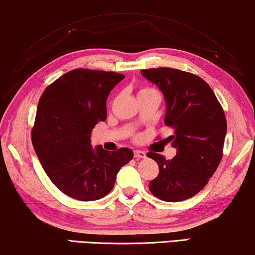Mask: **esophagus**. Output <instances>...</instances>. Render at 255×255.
<instances>
[{"instance_id":"esophagus-1","label":"esophagus","mask_w":255,"mask_h":255,"mask_svg":"<svg viewBox=\"0 0 255 255\" xmlns=\"http://www.w3.org/2000/svg\"><path fill=\"white\" fill-rule=\"evenodd\" d=\"M133 155H134V157L136 159L146 157V152L142 151V150H134V151H133Z\"/></svg>"}]
</instances>
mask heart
<instances>
[{
  "label": "heart",
  "instance_id": "obj_1",
  "mask_svg": "<svg viewBox=\"0 0 255 255\" xmlns=\"http://www.w3.org/2000/svg\"><path fill=\"white\" fill-rule=\"evenodd\" d=\"M148 91H152V90L151 89H141L139 93H143V92H148Z\"/></svg>",
  "mask_w": 255,
  "mask_h": 255
}]
</instances>
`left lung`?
Instances as JSON below:
<instances>
[{
    "label": "left lung",
    "mask_w": 255,
    "mask_h": 255,
    "mask_svg": "<svg viewBox=\"0 0 255 255\" xmlns=\"http://www.w3.org/2000/svg\"><path fill=\"white\" fill-rule=\"evenodd\" d=\"M141 74L163 92L164 122L174 131L164 140L177 148L171 160L156 152L147 154L159 167L149 190L162 201H185L206 186L221 162L227 133L225 112L210 85L195 74L164 67L142 69Z\"/></svg>",
    "instance_id": "obj_1"
}]
</instances>
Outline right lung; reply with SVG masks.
Wrapping results in <instances>:
<instances>
[{
	"label": "right lung",
	"mask_w": 255,
	"mask_h": 255,
	"mask_svg": "<svg viewBox=\"0 0 255 255\" xmlns=\"http://www.w3.org/2000/svg\"><path fill=\"white\" fill-rule=\"evenodd\" d=\"M124 77L73 69L51 83L38 101L33 147L53 185L77 201H96L111 193L121 167L133 158L128 148L109 152L90 143L93 128L107 117L109 92Z\"/></svg>",
	"instance_id": "right-lung-1"
}]
</instances>
